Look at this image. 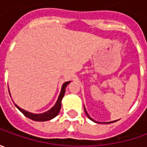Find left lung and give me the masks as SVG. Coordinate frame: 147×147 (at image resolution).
<instances>
[{
    "mask_svg": "<svg viewBox=\"0 0 147 147\" xmlns=\"http://www.w3.org/2000/svg\"><path fill=\"white\" fill-rule=\"evenodd\" d=\"M85 112H86V114H87V115H88V113H87V111H86V110H85ZM88 118H89V119H91V120H92V121L96 122V121H95V120H93V119H92V118H91V117H90V116L88 115ZM113 122H115V121L110 122V123H113ZM96 123H97V122H96Z\"/></svg>",
    "mask_w": 147,
    "mask_h": 147,
    "instance_id": "8db88e82",
    "label": "left lung"
}]
</instances>
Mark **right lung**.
<instances>
[{"instance_id":"1","label":"right lung","mask_w":147,"mask_h":147,"mask_svg":"<svg viewBox=\"0 0 147 147\" xmlns=\"http://www.w3.org/2000/svg\"><path fill=\"white\" fill-rule=\"evenodd\" d=\"M70 82H66L63 84L62 86V88H61V92H60V94L59 96V98L57 100L55 105H54L53 107L51 109L48 111L45 112V113H42V114H32V113H29L26 110L21 109L20 107H19L17 105H15V106L19 109V110L26 116L28 117V119H30L32 120H34V121H47V120H50L51 119L55 118V116L59 114V110H60V108H61V100L64 97L65 92V88L66 86L69 84Z\"/></svg>"}]
</instances>
